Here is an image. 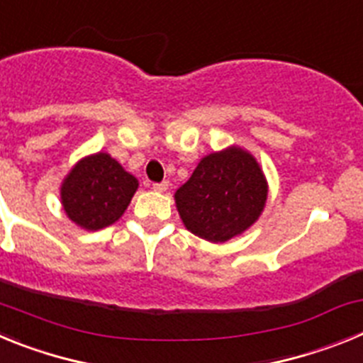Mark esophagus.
<instances>
[{
  "instance_id": "esophagus-1",
  "label": "esophagus",
  "mask_w": 363,
  "mask_h": 363,
  "mask_svg": "<svg viewBox=\"0 0 363 363\" xmlns=\"http://www.w3.org/2000/svg\"><path fill=\"white\" fill-rule=\"evenodd\" d=\"M152 189L158 192H165L167 189H169V182H167V179H163V182H160V184H152Z\"/></svg>"
}]
</instances>
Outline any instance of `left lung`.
<instances>
[{"mask_svg":"<svg viewBox=\"0 0 363 363\" xmlns=\"http://www.w3.org/2000/svg\"><path fill=\"white\" fill-rule=\"evenodd\" d=\"M174 198L192 234L223 243L258 220L267 200V184L251 154L233 147L205 156Z\"/></svg>","mask_w":363,"mask_h":363,"instance_id":"8db88e82","label":"left lung"}]
</instances>
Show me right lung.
I'll return each instance as SVG.
<instances>
[{"label": "right lung", "mask_w": 363, "mask_h": 363, "mask_svg": "<svg viewBox=\"0 0 363 363\" xmlns=\"http://www.w3.org/2000/svg\"><path fill=\"white\" fill-rule=\"evenodd\" d=\"M138 189V179L108 154L83 158L62 185L67 216L86 230H98L120 220Z\"/></svg>", "instance_id": "obj_1"}]
</instances>
